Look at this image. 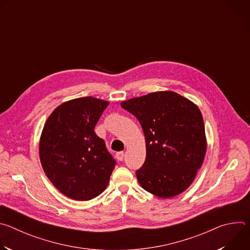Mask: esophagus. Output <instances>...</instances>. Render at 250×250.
Here are the masks:
<instances>
[{"label":"esophagus","instance_id":"esophagus-1","mask_svg":"<svg viewBox=\"0 0 250 250\" xmlns=\"http://www.w3.org/2000/svg\"><path fill=\"white\" fill-rule=\"evenodd\" d=\"M117 158H118L120 161H123L124 158H125V152H123V151L118 152V153H117Z\"/></svg>","mask_w":250,"mask_h":250}]
</instances>
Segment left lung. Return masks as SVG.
<instances>
[{
    "instance_id": "obj_1",
    "label": "left lung",
    "mask_w": 250,
    "mask_h": 250,
    "mask_svg": "<svg viewBox=\"0 0 250 250\" xmlns=\"http://www.w3.org/2000/svg\"><path fill=\"white\" fill-rule=\"evenodd\" d=\"M121 105L138 120L146 136V158L136 171L140 186L162 199L183 193L193 183L207 151L198 105L172 91L131 98Z\"/></svg>"
}]
</instances>
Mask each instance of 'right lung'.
<instances>
[{"mask_svg":"<svg viewBox=\"0 0 250 250\" xmlns=\"http://www.w3.org/2000/svg\"><path fill=\"white\" fill-rule=\"evenodd\" d=\"M110 103L83 97L62 103L46 120L40 139L42 168L66 197L89 201L108 186L116 161L94 131Z\"/></svg>","mask_w":250,"mask_h":250,"instance_id":"1","label":"right lung"}]
</instances>
